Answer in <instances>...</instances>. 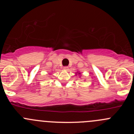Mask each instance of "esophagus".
I'll return each instance as SVG.
<instances>
[{
    "label": "esophagus",
    "instance_id": "1",
    "mask_svg": "<svg viewBox=\"0 0 134 134\" xmlns=\"http://www.w3.org/2000/svg\"><path fill=\"white\" fill-rule=\"evenodd\" d=\"M63 69H64L65 70V71H68V70H69V67H68V66H65V67H63Z\"/></svg>",
    "mask_w": 134,
    "mask_h": 134
}]
</instances>
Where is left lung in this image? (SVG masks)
<instances>
[{
  "label": "left lung",
  "mask_w": 134,
  "mask_h": 134,
  "mask_svg": "<svg viewBox=\"0 0 134 134\" xmlns=\"http://www.w3.org/2000/svg\"><path fill=\"white\" fill-rule=\"evenodd\" d=\"M79 74H80V73H79Z\"/></svg>",
  "instance_id": "8db88e82"
}]
</instances>
